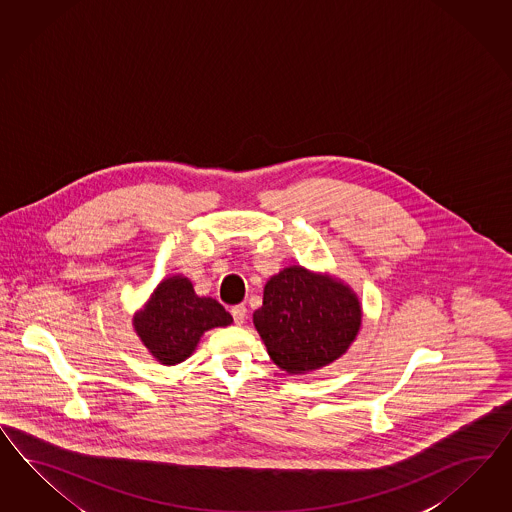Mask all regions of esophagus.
<instances>
[{
  "instance_id": "34e87169",
  "label": "esophagus",
  "mask_w": 512,
  "mask_h": 512,
  "mask_svg": "<svg viewBox=\"0 0 512 512\" xmlns=\"http://www.w3.org/2000/svg\"><path fill=\"white\" fill-rule=\"evenodd\" d=\"M246 313H248L246 305L238 304L235 305V307H231V315L235 318L236 324H244V320H246Z\"/></svg>"
}]
</instances>
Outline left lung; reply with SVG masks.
<instances>
[{"label": "left lung", "instance_id": "1", "mask_svg": "<svg viewBox=\"0 0 512 512\" xmlns=\"http://www.w3.org/2000/svg\"><path fill=\"white\" fill-rule=\"evenodd\" d=\"M253 324L279 369L311 373L341 358L354 343L360 298L343 281L294 264L266 281Z\"/></svg>", "mask_w": 512, "mask_h": 512}]
</instances>
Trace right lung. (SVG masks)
Returning a JSON list of instances; mask_svg holds the SVG:
<instances>
[{
  "mask_svg": "<svg viewBox=\"0 0 512 512\" xmlns=\"http://www.w3.org/2000/svg\"><path fill=\"white\" fill-rule=\"evenodd\" d=\"M233 317L214 298L197 296L188 277H166L132 324L141 343L162 365H177L194 354L201 335L229 326Z\"/></svg>",
  "mask_w": 512,
  "mask_h": 512,
  "instance_id": "1",
  "label": "right lung"
}]
</instances>
